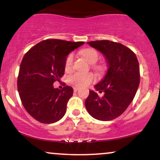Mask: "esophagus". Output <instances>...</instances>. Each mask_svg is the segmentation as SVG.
Here are the masks:
<instances>
[{"label":"esophagus","instance_id":"34e87169","mask_svg":"<svg viewBox=\"0 0 160 160\" xmlns=\"http://www.w3.org/2000/svg\"><path fill=\"white\" fill-rule=\"evenodd\" d=\"M79 90V88L78 87H76V86H75V87H74V92H78Z\"/></svg>","mask_w":160,"mask_h":160}]
</instances>
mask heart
Returning <instances> with one entry per match:
<instances>
[{
	"label": "heart",
	"instance_id": "heart-1",
	"mask_svg": "<svg viewBox=\"0 0 160 160\" xmlns=\"http://www.w3.org/2000/svg\"><path fill=\"white\" fill-rule=\"evenodd\" d=\"M80 54L84 56L91 64H93V68L98 71H102L103 67L100 65H95L99 58V53L96 49L92 48H86L80 51ZM74 55L69 54L65 62V69L66 71H70L73 68L74 65ZM95 80V76L92 72H76L70 76L69 81L73 85L78 87H84Z\"/></svg>",
	"mask_w": 160,
	"mask_h": 160
}]
</instances>
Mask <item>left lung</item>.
I'll return each mask as SVG.
<instances>
[{
	"mask_svg": "<svg viewBox=\"0 0 160 160\" xmlns=\"http://www.w3.org/2000/svg\"><path fill=\"white\" fill-rule=\"evenodd\" d=\"M88 44L105 57L108 70L103 80L95 86L98 93L89 91L85 105L89 113L98 120L108 121L122 114L132 102L140 82V69L136 55L120 43L95 40Z\"/></svg>",
	"mask_w": 160,
	"mask_h": 160,
	"instance_id": "1",
	"label": "left lung"
}]
</instances>
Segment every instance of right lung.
<instances>
[{
  "instance_id": "right-lung-1",
  "label": "right lung",
  "mask_w": 160,
  "mask_h": 160,
  "mask_svg": "<svg viewBox=\"0 0 160 160\" xmlns=\"http://www.w3.org/2000/svg\"><path fill=\"white\" fill-rule=\"evenodd\" d=\"M84 42L48 39L32 47L24 56L19 68L17 88L24 108L42 123L61 120L67 110L73 89L66 86L55 89L65 72L66 57Z\"/></svg>"
}]
</instances>
